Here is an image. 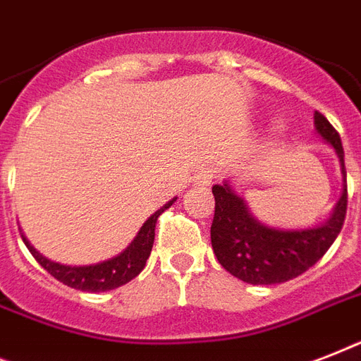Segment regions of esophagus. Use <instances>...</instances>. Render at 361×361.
Masks as SVG:
<instances>
[{"instance_id": "34e87169", "label": "esophagus", "mask_w": 361, "mask_h": 361, "mask_svg": "<svg viewBox=\"0 0 361 361\" xmlns=\"http://www.w3.org/2000/svg\"><path fill=\"white\" fill-rule=\"evenodd\" d=\"M214 178H215L214 169H200L197 172V181L200 183V185H209Z\"/></svg>"}]
</instances>
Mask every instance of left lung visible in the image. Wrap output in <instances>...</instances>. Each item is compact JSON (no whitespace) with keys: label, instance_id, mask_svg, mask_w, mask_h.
<instances>
[{"label":"left lung","instance_id":"left-lung-1","mask_svg":"<svg viewBox=\"0 0 361 361\" xmlns=\"http://www.w3.org/2000/svg\"><path fill=\"white\" fill-rule=\"evenodd\" d=\"M314 129L336 149L343 174V192L330 219L313 228H274L249 212L245 200L228 181L214 185L215 215L212 247L219 264L249 285H275L290 281L324 257L339 236L347 215V170L341 136L320 112H314Z\"/></svg>","mask_w":361,"mask_h":361}]
</instances>
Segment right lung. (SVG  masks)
Instances as JSON below:
<instances>
[{"label":"right lung","mask_w":361,"mask_h":361,"mask_svg":"<svg viewBox=\"0 0 361 361\" xmlns=\"http://www.w3.org/2000/svg\"><path fill=\"white\" fill-rule=\"evenodd\" d=\"M174 200L176 198H172L170 202L164 204L163 208L157 209L142 225L136 238L130 241V245L123 252H120L118 257L109 258V260H103V262L90 264V266H65V264L52 262L47 257H42L41 252L25 240L24 234H22V240H24L25 247L30 249L37 262L41 264L52 277H56L59 283L84 292L112 290V288H118V286L129 283L130 279H135L136 275L144 269L146 260L149 258V252H152L153 240H155V223H157L159 215L163 214L166 208H170Z\"/></svg>","instance_id":"right-lung-1"}]
</instances>
